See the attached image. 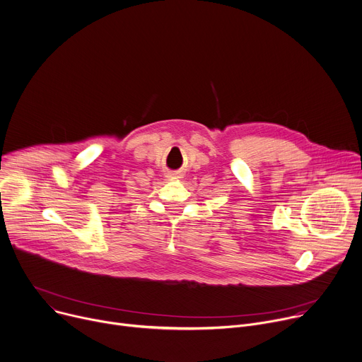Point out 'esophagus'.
<instances>
[{
	"instance_id": "esophagus-1",
	"label": "esophagus",
	"mask_w": 362,
	"mask_h": 362,
	"mask_svg": "<svg viewBox=\"0 0 362 362\" xmlns=\"http://www.w3.org/2000/svg\"><path fill=\"white\" fill-rule=\"evenodd\" d=\"M168 178H170V180H175V178H178V175H175V174H170V175H168Z\"/></svg>"
}]
</instances>
